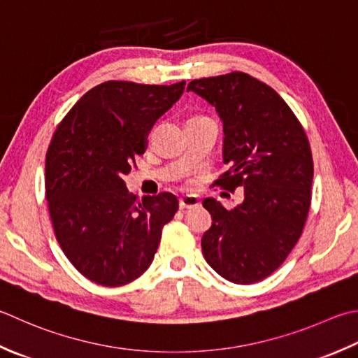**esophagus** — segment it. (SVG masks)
<instances>
[{
    "label": "esophagus",
    "mask_w": 358,
    "mask_h": 358,
    "mask_svg": "<svg viewBox=\"0 0 358 358\" xmlns=\"http://www.w3.org/2000/svg\"><path fill=\"white\" fill-rule=\"evenodd\" d=\"M200 205V199L197 195H185L180 199V209H191Z\"/></svg>",
    "instance_id": "1"
}]
</instances>
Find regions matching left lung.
<instances>
[{"label": "left lung", "instance_id": "left-lung-1", "mask_svg": "<svg viewBox=\"0 0 358 358\" xmlns=\"http://www.w3.org/2000/svg\"><path fill=\"white\" fill-rule=\"evenodd\" d=\"M223 122V161L215 185L245 199L228 211L205 199L213 225L201 237L206 262L234 284H253L279 268L295 247L310 208L312 152L289 105L245 73L195 79L187 85Z\"/></svg>", "mask_w": 358, "mask_h": 358}]
</instances>
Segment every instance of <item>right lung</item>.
<instances>
[{
	"instance_id": "add662e5",
	"label": "right lung",
	"mask_w": 358,
	"mask_h": 358,
	"mask_svg": "<svg viewBox=\"0 0 358 358\" xmlns=\"http://www.w3.org/2000/svg\"><path fill=\"white\" fill-rule=\"evenodd\" d=\"M185 85L103 82L77 101L54 133L45 166L49 215L63 253L90 281L129 284L155 257L178 200L171 192L138 200L124 175Z\"/></svg>"
}]
</instances>
